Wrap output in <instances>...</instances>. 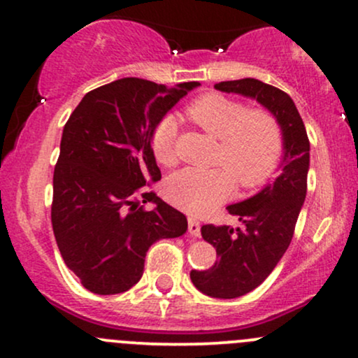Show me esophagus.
<instances>
[{
    "label": "esophagus",
    "instance_id": "34e87169",
    "mask_svg": "<svg viewBox=\"0 0 358 358\" xmlns=\"http://www.w3.org/2000/svg\"><path fill=\"white\" fill-rule=\"evenodd\" d=\"M188 232H190V236H195L199 237L200 236V222L196 219H188Z\"/></svg>",
    "mask_w": 358,
    "mask_h": 358
}]
</instances>
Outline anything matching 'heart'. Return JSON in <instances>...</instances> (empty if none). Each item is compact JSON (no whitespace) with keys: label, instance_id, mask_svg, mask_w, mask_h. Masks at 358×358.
I'll return each instance as SVG.
<instances>
[{"label":"heart","instance_id":"1","mask_svg":"<svg viewBox=\"0 0 358 358\" xmlns=\"http://www.w3.org/2000/svg\"><path fill=\"white\" fill-rule=\"evenodd\" d=\"M196 126L219 139L215 168H185L168 178L166 199L175 207L205 215L232 195L237 183L254 188L276 170L282 153V129L273 113L248 109L244 102L224 94H203L185 109ZM151 150L162 165L176 163V122L165 116L151 133Z\"/></svg>","mask_w":358,"mask_h":358}]
</instances>
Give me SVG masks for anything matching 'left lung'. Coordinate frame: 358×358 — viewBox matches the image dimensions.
I'll return each mask as SVG.
<instances>
[{
  "instance_id": "1",
  "label": "left lung",
  "mask_w": 358,
  "mask_h": 358,
  "mask_svg": "<svg viewBox=\"0 0 358 358\" xmlns=\"http://www.w3.org/2000/svg\"><path fill=\"white\" fill-rule=\"evenodd\" d=\"M215 89L242 94L264 106L279 121L285 145L274 183L227 207L244 227L212 224L202 227V237L217 250V261L207 271L193 269L192 282L207 296L231 299L256 289L289 248L306 196L310 139L293 99L281 89L257 79L219 82Z\"/></svg>"
}]
</instances>
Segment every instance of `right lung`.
<instances>
[{"instance_id": "1", "label": "right lung", "mask_w": 358, "mask_h": 358, "mask_svg": "<svg viewBox=\"0 0 358 358\" xmlns=\"http://www.w3.org/2000/svg\"><path fill=\"white\" fill-rule=\"evenodd\" d=\"M199 85L168 89L126 77L85 94L65 122L53 171L52 227L65 264L85 289L124 293L141 279L156 241L187 232V217L148 190L162 180L151 133ZM148 201L153 211L142 205Z\"/></svg>"}]
</instances>
